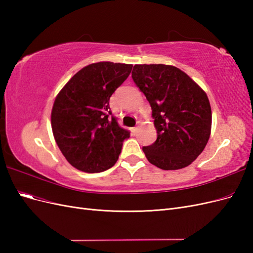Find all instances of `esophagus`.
Returning a JSON list of instances; mask_svg holds the SVG:
<instances>
[{
  "mask_svg": "<svg viewBox=\"0 0 253 253\" xmlns=\"http://www.w3.org/2000/svg\"><path fill=\"white\" fill-rule=\"evenodd\" d=\"M137 131H138V126H136V127H133V128H132V132H133L134 134H136Z\"/></svg>",
  "mask_w": 253,
  "mask_h": 253,
  "instance_id": "esophagus-1",
  "label": "esophagus"
}]
</instances>
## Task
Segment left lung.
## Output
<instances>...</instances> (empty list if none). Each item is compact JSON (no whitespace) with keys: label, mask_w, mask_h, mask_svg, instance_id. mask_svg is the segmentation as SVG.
<instances>
[{"label":"left lung","mask_w":253,"mask_h":253,"mask_svg":"<svg viewBox=\"0 0 253 253\" xmlns=\"http://www.w3.org/2000/svg\"><path fill=\"white\" fill-rule=\"evenodd\" d=\"M132 78L151 105L157 131L156 141L142 148L145 157L163 170L192 164L211 133V106L205 91L172 65L136 64Z\"/></svg>","instance_id":"obj_1"}]
</instances>
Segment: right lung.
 <instances>
[{"label": "right lung", "mask_w": 253, "mask_h": 253, "mask_svg": "<svg viewBox=\"0 0 253 253\" xmlns=\"http://www.w3.org/2000/svg\"><path fill=\"white\" fill-rule=\"evenodd\" d=\"M132 67L113 62L89 64L75 74L57 95L51 110L52 134L76 169L98 173L116 164L129 132L112 116L110 98Z\"/></svg>", "instance_id": "add662e5"}]
</instances>
